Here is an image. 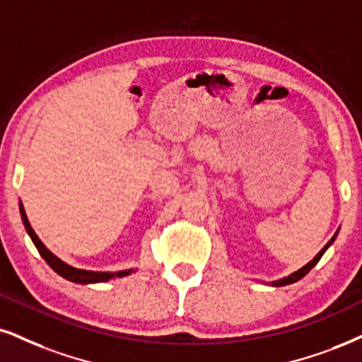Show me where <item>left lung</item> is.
<instances>
[{"label": "left lung", "instance_id": "1", "mask_svg": "<svg viewBox=\"0 0 362 362\" xmlns=\"http://www.w3.org/2000/svg\"><path fill=\"white\" fill-rule=\"evenodd\" d=\"M336 235H337V233H336ZM336 235H334V236H332V238H331V242H329L327 245H325V247H324L322 250H320V252L317 253V257H315V258H314V260H312V262H309V263H307V265H305V267H302V269H300V270H297V272H296V274L288 275V276H287V279H282V280H276V282H274V284H272V285H275V287H284V285H288V284H296V282H297V280L304 279V276H305L307 274H309V272H310L312 269H314V267H315V265H317V262L320 260V258H322V255H324V252H325V250H327L329 247H331V243L334 242V238H336Z\"/></svg>", "mask_w": 362, "mask_h": 362}]
</instances>
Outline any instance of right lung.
I'll return each mask as SVG.
<instances>
[{"label":"right lung","instance_id":"right-lung-1","mask_svg":"<svg viewBox=\"0 0 362 362\" xmlns=\"http://www.w3.org/2000/svg\"><path fill=\"white\" fill-rule=\"evenodd\" d=\"M20 213H21V220H23V225L26 231H28L30 238L33 240L35 247L40 252V255L43 257V260L48 263V265L52 267L53 270L57 272L58 275H62L64 279L70 280V282H75V284H97V282H107V280L114 279V276H126L131 274V270H124V272H115V274H110V272H88V270H78V269H74V267L66 265L65 262H62L60 258H57L53 253L48 250L45 245L42 243V240L38 238L37 233H35L33 228H31L28 218H26V213H25V208L23 204L20 203Z\"/></svg>","mask_w":362,"mask_h":362}]
</instances>
